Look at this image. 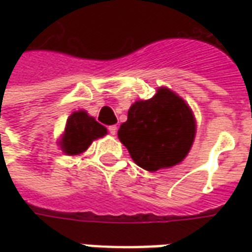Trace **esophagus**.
Wrapping results in <instances>:
<instances>
[{"mask_svg": "<svg viewBox=\"0 0 252 252\" xmlns=\"http://www.w3.org/2000/svg\"><path fill=\"white\" fill-rule=\"evenodd\" d=\"M108 129H109V132L112 135H116V132H117V126H110Z\"/></svg>", "mask_w": 252, "mask_h": 252, "instance_id": "esophagus-1", "label": "esophagus"}]
</instances>
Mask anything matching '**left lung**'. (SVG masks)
Segmentation results:
<instances>
[{
	"instance_id": "8db88e82",
	"label": "left lung",
	"mask_w": 252,
	"mask_h": 252,
	"mask_svg": "<svg viewBox=\"0 0 252 252\" xmlns=\"http://www.w3.org/2000/svg\"><path fill=\"white\" fill-rule=\"evenodd\" d=\"M117 136L139 167L170 169L180 164L193 146L195 117L185 99L162 86L153 98L131 105Z\"/></svg>"
}]
</instances>
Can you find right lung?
<instances>
[{"instance_id":"right-lung-1","label":"right lung","mask_w":252,"mask_h":252,"mask_svg":"<svg viewBox=\"0 0 252 252\" xmlns=\"http://www.w3.org/2000/svg\"><path fill=\"white\" fill-rule=\"evenodd\" d=\"M108 129L86 110H75L68 116L64 131L58 143L66 155L75 157L85 153L94 140L104 137Z\"/></svg>"}]
</instances>
